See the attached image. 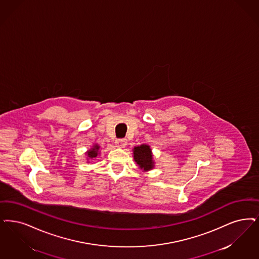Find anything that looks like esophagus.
<instances>
[{"mask_svg": "<svg viewBox=\"0 0 259 259\" xmlns=\"http://www.w3.org/2000/svg\"><path fill=\"white\" fill-rule=\"evenodd\" d=\"M115 146L119 148H123L127 145V140L126 139H117L115 140Z\"/></svg>", "mask_w": 259, "mask_h": 259, "instance_id": "1", "label": "esophagus"}]
</instances>
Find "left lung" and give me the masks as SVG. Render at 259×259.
<instances>
[{
  "label": "left lung",
  "mask_w": 259,
  "mask_h": 259,
  "mask_svg": "<svg viewBox=\"0 0 259 259\" xmlns=\"http://www.w3.org/2000/svg\"><path fill=\"white\" fill-rule=\"evenodd\" d=\"M133 157L135 162L139 166V168L143 171L151 170L155 166L152 149L149 145H141L135 146L133 148Z\"/></svg>",
  "instance_id": "obj_1"
}]
</instances>
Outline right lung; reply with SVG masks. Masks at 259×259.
I'll use <instances>...</instances> for the list:
<instances>
[{
    "instance_id": "add662e5",
    "label": "right lung",
    "mask_w": 259,
    "mask_h": 259,
    "mask_svg": "<svg viewBox=\"0 0 259 259\" xmlns=\"http://www.w3.org/2000/svg\"><path fill=\"white\" fill-rule=\"evenodd\" d=\"M99 154H100V145L95 144V145H93L92 148H90V149L85 152L87 160L94 159V158H96ZM88 163H89V161H88Z\"/></svg>"
}]
</instances>
